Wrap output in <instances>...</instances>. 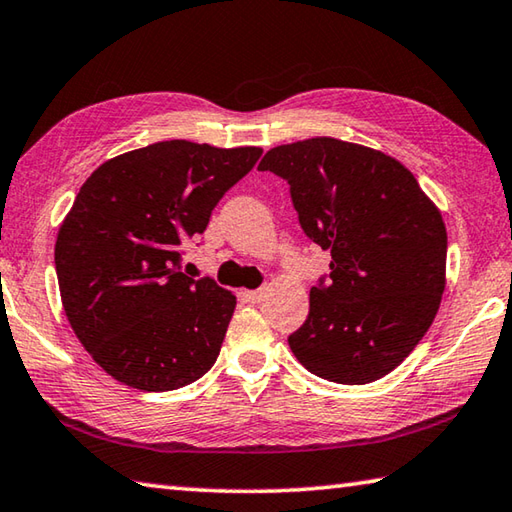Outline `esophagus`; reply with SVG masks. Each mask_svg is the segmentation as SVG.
I'll return each mask as SVG.
<instances>
[{
    "mask_svg": "<svg viewBox=\"0 0 512 512\" xmlns=\"http://www.w3.org/2000/svg\"><path fill=\"white\" fill-rule=\"evenodd\" d=\"M266 296V289H253V291H241V298L246 302H262Z\"/></svg>",
    "mask_w": 512,
    "mask_h": 512,
    "instance_id": "34e87169",
    "label": "esophagus"
}]
</instances>
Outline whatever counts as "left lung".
<instances>
[{
	"instance_id": "8db88e82",
	"label": "left lung",
	"mask_w": 512,
	"mask_h": 512,
	"mask_svg": "<svg viewBox=\"0 0 512 512\" xmlns=\"http://www.w3.org/2000/svg\"><path fill=\"white\" fill-rule=\"evenodd\" d=\"M257 169L287 180L302 230L332 253L327 287H311L291 352L336 384L388 375L443 300L447 230L438 205L400 160L334 137L275 146Z\"/></svg>"
}]
</instances>
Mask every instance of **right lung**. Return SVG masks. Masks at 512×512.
<instances>
[{
  "instance_id": "1",
  "label": "right lung",
  "mask_w": 512,
  "mask_h": 512,
  "mask_svg": "<svg viewBox=\"0 0 512 512\" xmlns=\"http://www.w3.org/2000/svg\"><path fill=\"white\" fill-rule=\"evenodd\" d=\"M259 155V146L155 142L83 183L58 228L56 275L76 339L112 379L162 393L214 366L237 298L180 273L178 250Z\"/></svg>"
}]
</instances>
